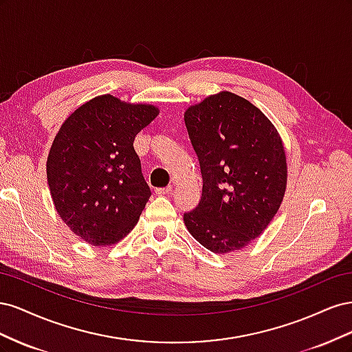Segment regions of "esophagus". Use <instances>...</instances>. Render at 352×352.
<instances>
[{"mask_svg": "<svg viewBox=\"0 0 352 352\" xmlns=\"http://www.w3.org/2000/svg\"><path fill=\"white\" fill-rule=\"evenodd\" d=\"M172 192V186H166V188H157L155 189V194L157 195H167Z\"/></svg>", "mask_w": 352, "mask_h": 352, "instance_id": "esophagus-1", "label": "esophagus"}]
</instances>
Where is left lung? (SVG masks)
<instances>
[{
	"label": "left lung",
	"mask_w": 352,
	"mask_h": 352,
	"mask_svg": "<svg viewBox=\"0 0 352 352\" xmlns=\"http://www.w3.org/2000/svg\"><path fill=\"white\" fill-rule=\"evenodd\" d=\"M198 157L202 194L184 221L211 252L236 251L258 238L278 212L286 188V157L274 126L232 92L211 95L185 113Z\"/></svg>",
	"instance_id": "8db88e82"
}]
</instances>
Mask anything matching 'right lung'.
<instances>
[{
    "mask_svg": "<svg viewBox=\"0 0 352 352\" xmlns=\"http://www.w3.org/2000/svg\"><path fill=\"white\" fill-rule=\"evenodd\" d=\"M157 114L153 105L101 95L80 105L52 142V201L72 232L95 247L124 238L151 197L133 140Z\"/></svg>",
    "mask_w": 352,
    "mask_h": 352,
    "instance_id": "add662e5",
    "label": "right lung"
}]
</instances>
